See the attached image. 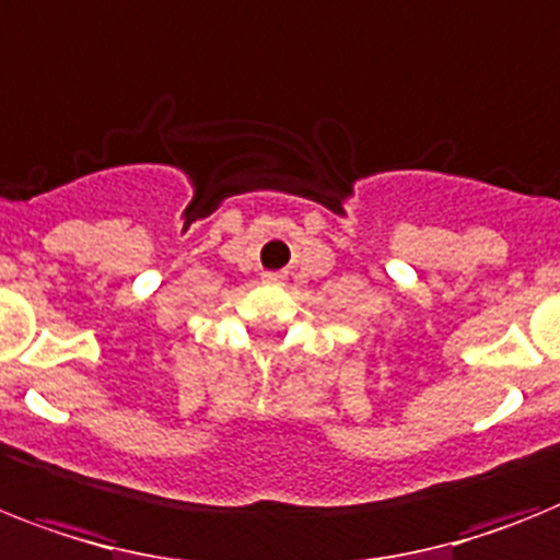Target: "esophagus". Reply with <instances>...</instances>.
Here are the masks:
<instances>
[{
	"label": "esophagus",
	"instance_id": "esophagus-1",
	"mask_svg": "<svg viewBox=\"0 0 560 560\" xmlns=\"http://www.w3.org/2000/svg\"><path fill=\"white\" fill-rule=\"evenodd\" d=\"M261 279H265L267 284H281V272H265Z\"/></svg>",
	"mask_w": 560,
	"mask_h": 560
}]
</instances>
